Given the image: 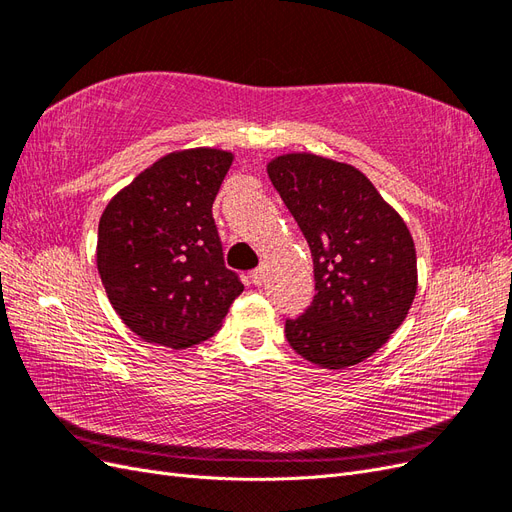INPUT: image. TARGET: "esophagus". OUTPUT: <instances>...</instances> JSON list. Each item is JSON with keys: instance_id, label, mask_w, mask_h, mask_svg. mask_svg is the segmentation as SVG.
Segmentation results:
<instances>
[{"instance_id": "1", "label": "esophagus", "mask_w": 512, "mask_h": 512, "mask_svg": "<svg viewBox=\"0 0 512 512\" xmlns=\"http://www.w3.org/2000/svg\"><path fill=\"white\" fill-rule=\"evenodd\" d=\"M250 277H252V282H254L256 286H260L262 282H265V267H258V269H254V271L250 273Z\"/></svg>"}]
</instances>
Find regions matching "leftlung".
Returning a JSON list of instances; mask_svg holds the SVG:
<instances>
[{"mask_svg":"<svg viewBox=\"0 0 512 512\" xmlns=\"http://www.w3.org/2000/svg\"><path fill=\"white\" fill-rule=\"evenodd\" d=\"M314 260L316 294L286 339L324 369L361 363L389 342L416 294L414 241L359 168L314 153L267 164Z\"/></svg>","mask_w":512,"mask_h":512,"instance_id":"1","label":"left lung"}]
</instances>
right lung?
<instances>
[{"label": "right lung", "mask_w": 512, "mask_h": 512, "mask_svg": "<svg viewBox=\"0 0 512 512\" xmlns=\"http://www.w3.org/2000/svg\"><path fill=\"white\" fill-rule=\"evenodd\" d=\"M232 164L183 149L113 196L98 226V273L126 327L149 344L190 348L222 327L243 284L226 269L213 200Z\"/></svg>", "instance_id": "add662e5"}]
</instances>
